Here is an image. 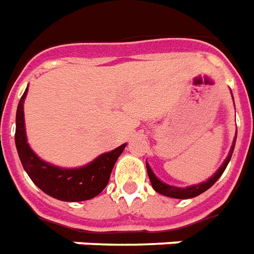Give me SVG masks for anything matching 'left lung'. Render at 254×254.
Returning <instances> with one entry per match:
<instances>
[{"instance_id": "left-lung-1", "label": "left lung", "mask_w": 254, "mask_h": 254, "mask_svg": "<svg viewBox=\"0 0 254 254\" xmlns=\"http://www.w3.org/2000/svg\"><path fill=\"white\" fill-rule=\"evenodd\" d=\"M236 140H237V133H236V136H234L233 145L232 148H230V151H229V155H227V157L222 163V165L215 171V174H214L211 178H208L206 182H202V183H199V185H192L189 186V187H176V186L167 185V183L161 182V180L153 174V171H152V168L149 167V164L146 163V171H148V176H149V180H151L152 187H153V190H155L156 192L164 195V196H170V198L190 199L198 196V195H200L202 192H204V191H207V190L221 178V175L223 174V171L226 170L227 164H229V161L232 159L233 151H234V145H236Z\"/></svg>"}]
</instances>
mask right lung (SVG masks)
Returning <instances> with one entry per match:
<instances>
[{"mask_svg": "<svg viewBox=\"0 0 254 254\" xmlns=\"http://www.w3.org/2000/svg\"><path fill=\"white\" fill-rule=\"evenodd\" d=\"M28 87L18 102L16 113V148L24 170L39 189L52 198L64 202H82L97 196L108 186L113 167L127 144L99 155L79 168H62L47 163L32 151L28 144L24 120V101Z\"/></svg>", "mask_w": 254, "mask_h": 254, "instance_id": "add662e5", "label": "right lung"}]
</instances>
